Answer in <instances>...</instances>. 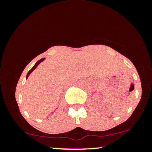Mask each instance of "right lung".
Returning <instances> with one entry per match:
<instances>
[{"mask_svg": "<svg viewBox=\"0 0 152 152\" xmlns=\"http://www.w3.org/2000/svg\"><path fill=\"white\" fill-rule=\"evenodd\" d=\"M44 59H45L44 58H43L40 59V60H39V61H37V62H36V64H35V65L34 66V67H33V68H32V69H31V70L28 71V74H27V76H26V78H28V76H29V75H30V74H31V72H33V71H34V69H36V67H37V66H38V64H40V63H41V62H42V61H43V60H44Z\"/></svg>", "mask_w": 152, "mask_h": 152, "instance_id": "add662e5", "label": "right lung"}]
</instances>
